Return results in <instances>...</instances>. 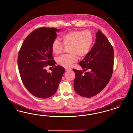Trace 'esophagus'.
Instances as JSON below:
<instances>
[{"label": "esophagus", "mask_w": 133, "mask_h": 133, "mask_svg": "<svg viewBox=\"0 0 133 133\" xmlns=\"http://www.w3.org/2000/svg\"><path fill=\"white\" fill-rule=\"evenodd\" d=\"M65 70H66V71H68L71 70V69H70V68H65Z\"/></svg>", "instance_id": "obj_1"}]
</instances>
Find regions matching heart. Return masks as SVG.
<instances>
[{
    "instance_id": "heart-1",
    "label": "heart",
    "mask_w": 133,
    "mask_h": 133,
    "mask_svg": "<svg viewBox=\"0 0 133 133\" xmlns=\"http://www.w3.org/2000/svg\"><path fill=\"white\" fill-rule=\"evenodd\" d=\"M64 44L69 45V54L58 57L57 62L65 68L71 67L76 62L78 56L83 57L86 55L90 50L93 43V35L89 31L72 30L64 33L61 37ZM53 53L56 55L61 53L63 45L58 39H55L51 46Z\"/></svg>"
}]
</instances>
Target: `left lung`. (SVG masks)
Returning a JSON list of instances; mask_svg holds the SVG:
<instances>
[{"mask_svg":"<svg viewBox=\"0 0 133 133\" xmlns=\"http://www.w3.org/2000/svg\"><path fill=\"white\" fill-rule=\"evenodd\" d=\"M96 36V43L91 50L79 63L83 71L73 69L75 73L74 90L84 97L91 98L100 93L107 86L113 73V47L101 31H98ZM87 69L88 71H85Z\"/></svg>","mask_w":133,"mask_h":133,"instance_id":"left-lung-1","label":"left lung"}]
</instances>
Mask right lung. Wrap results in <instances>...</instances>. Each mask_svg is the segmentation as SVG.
Here are the masks:
<instances>
[{
	"mask_svg": "<svg viewBox=\"0 0 133 133\" xmlns=\"http://www.w3.org/2000/svg\"><path fill=\"white\" fill-rule=\"evenodd\" d=\"M60 29L39 28L30 33L24 41L18 56V67L22 82L33 95L39 98H47L57 91L65 70L55 66L51 73L45 67H54L52 44Z\"/></svg>",
	"mask_w": 133,
	"mask_h": 133,
	"instance_id": "right-lung-1",
	"label": "right lung"
}]
</instances>
